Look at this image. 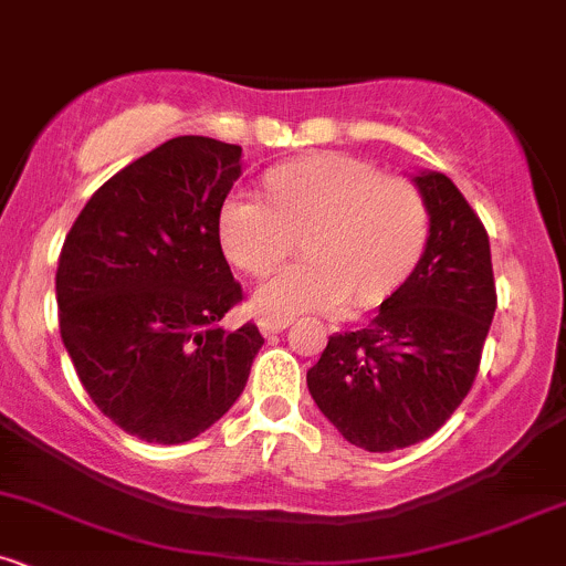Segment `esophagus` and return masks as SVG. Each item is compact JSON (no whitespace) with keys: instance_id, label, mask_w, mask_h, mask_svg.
<instances>
[{"instance_id":"34e87169","label":"esophagus","mask_w":566,"mask_h":566,"mask_svg":"<svg viewBox=\"0 0 566 566\" xmlns=\"http://www.w3.org/2000/svg\"><path fill=\"white\" fill-rule=\"evenodd\" d=\"M285 326H289V321H281V318H261L259 321V329L264 334H277V332H283Z\"/></svg>"}]
</instances>
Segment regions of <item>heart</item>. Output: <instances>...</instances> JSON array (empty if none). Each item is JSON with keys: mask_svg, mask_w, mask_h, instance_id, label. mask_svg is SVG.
Wrapping results in <instances>:
<instances>
[{"mask_svg": "<svg viewBox=\"0 0 566 566\" xmlns=\"http://www.w3.org/2000/svg\"><path fill=\"white\" fill-rule=\"evenodd\" d=\"M264 188L270 202L234 191L218 212L223 251L248 275H270L302 237L310 259L285 266L253 294L264 318L332 313L348 300L378 305L421 253V199L375 164L315 154L270 169Z\"/></svg>", "mask_w": 566, "mask_h": 566, "instance_id": "obj_1", "label": "heart"}]
</instances>
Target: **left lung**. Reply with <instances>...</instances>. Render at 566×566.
Masks as SVG:
<instances>
[{
  "label": "left lung",
  "instance_id": "left-lung-1",
  "mask_svg": "<svg viewBox=\"0 0 566 566\" xmlns=\"http://www.w3.org/2000/svg\"><path fill=\"white\" fill-rule=\"evenodd\" d=\"M429 240L407 281L356 332H337L307 369L310 397L369 453L434 434L475 382L496 310L485 227L442 172L412 178Z\"/></svg>",
  "mask_w": 566,
  "mask_h": 566
}]
</instances>
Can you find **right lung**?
<instances>
[{
	"mask_svg": "<svg viewBox=\"0 0 566 566\" xmlns=\"http://www.w3.org/2000/svg\"><path fill=\"white\" fill-rule=\"evenodd\" d=\"M240 156L212 137L167 139L96 188L59 256V329L77 378L145 442L210 429L264 345L256 324H221L242 302L218 237Z\"/></svg>",
	"mask_w": 566,
	"mask_h": 566,
	"instance_id": "add662e5",
	"label": "right lung"
}]
</instances>
